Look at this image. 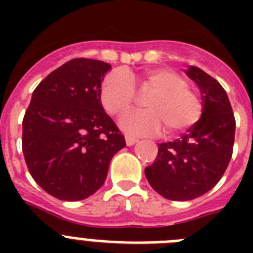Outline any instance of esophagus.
Wrapping results in <instances>:
<instances>
[{"instance_id":"34e87169","label":"esophagus","mask_w":253,"mask_h":253,"mask_svg":"<svg viewBox=\"0 0 253 253\" xmlns=\"http://www.w3.org/2000/svg\"><path fill=\"white\" fill-rule=\"evenodd\" d=\"M125 142H126V146H133V144H135V143L138 142L137 138H134V137H130V135H126L125 137Z\"/></svg>"}]
</instances>
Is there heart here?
<instances>
[{"label":"heart","mask_w":253,"mask_h":253,"mask_svg":"<svg viewBox=\"0 0 253 253\" xmlns=\"http://www.w3.org/2000/svg\"><path fill=\"white\" fill-rule=\"evenodd\" d=\"M137 82L142 90H151L144 105L146 110H131L122 116L123 130L133 135L157 134L166 126L167 133L185 131L198 123L203 111L199 96L184 78L172 69L147 68L138 76L118 69L105 76L100 99L105 110L120 115L133 104Z\"/></svg>","instance_id":"1"}]
</instances>
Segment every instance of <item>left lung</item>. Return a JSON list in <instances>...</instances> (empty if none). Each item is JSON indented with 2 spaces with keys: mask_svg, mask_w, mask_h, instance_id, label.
Instances as JSON below:
<instances>
[{
  "mask_svg": "<svg viewBox=\"0 0 253 253\" xmlns=\"http://www.w3.org/2000/svg\"><path fill=\"white\" fill-rule=\"evenodd\" d=\"M185 73L202 93V118L178 139L158 144L157 158L144 169L154 191L176 202L199 198L218 184L231 161L236 130L222 84L198 67Z\"/></svg>",
  "mask_w": 253,
  "mask_h": 253,
  "instance_id": "obj_1",
  "label": "left lung"
}]
</instances>
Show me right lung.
<instances>
[{
  "instance_id": "obj_1",
  "label": "right lung",
  "mask_w": 253,
  "mask_h": 253,
  "mask_svg": "<svg viewBox=\"0 0 253 253\" xmlns=\"http://www.w3.org/2000/svg\"><path fill=\"white\" fill-rule=\"evenodd\" d=\"M110 69L102 60L76 58L49 73L31 96L22 120V152L35 182L59 200L95 194L111 158L125 147L100 99Z\"/></svg>"
}]
</instances>
